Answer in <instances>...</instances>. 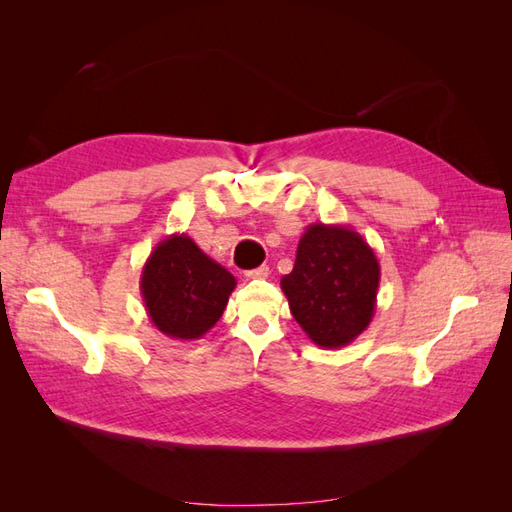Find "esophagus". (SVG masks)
Segmentation results:
<instances>
[{
    "mask_svg": "<svg viewBox=\"0 0 512 512\" xmlns=\"http://www.w3.org/2000/svg\"><path fill=\"white\" fill-rule=\"evenodd\" d=\"M245 277H247V280H265V277H269V267L260 265L256 269L245 271Z\"/></svg>",
    "mask_w": 512,
    "mask_h": 512,
    "instance_id": "obj_1",
    "label": "esophagus"
}]
</instances>
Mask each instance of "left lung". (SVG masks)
<instances>
[{
  "mask_svg": "<svg viewBox=\"0 0 512 512\" xmlns=\"http://www.w3.org/2000/svg\"><path fill=\"white\" fill-rule=\"evenodd\" d=\"M380 265L352 226L309 224L292 273L282 277L290 314L320 348L354 342L376 312Z\"/></svg>",
  "mask_w": 512,
  "mask_h": 512,
  "instance_id": "8db88e82",
  "label": "left lung"
}]
</instances>
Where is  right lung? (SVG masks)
Segmentation results:
<instances>
[{
    "label": "right lung",
    "instance_id": "1",
    "mask_svg": "<svg viewBox=\"0 0 512 512\" xmlns=\"http://www.w3.org/2000/svg\"><path fill=\"white\" fill-rule=\"evenodd\" d=\"M235 286L230 271L179 232L156 245L141 273L149 320L181 342L200 339L222 318Z\"/></svg>",
    "mask_w": 512,
    "mask_h": 512
}]
</instances>
